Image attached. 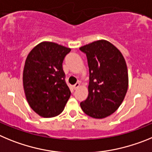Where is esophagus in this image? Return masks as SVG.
Wrapping results in <instances>:
<instances>
[{"mask_svg":"<svg viewBox=\"0 0 152 152\" xmlns=\"http://www.w3.org/2000/svg\"><path fill=\"white\" fill-rule=\"evenodd\" d=\"M79 86H80V84H79V83H76V84H75L74 86H73V88H74L75 90H76V89H77V88H79Z\"/></svg>","mask_w":152,"mask_h":152,"instance_id":"34e87169","label":"esophagus"}]
</instances>
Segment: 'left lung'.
I'll list each match as a JSON object with an SVG mask.
<instances>
[{
  "mask_svg": "<svg viewBox=\"0 0 152 152\" xmlns=\"http://www.w3.org/2000/svg\"><path fill=\"white\" fill-rule=\"evenodd\" d=\"M89 68L88 98L82 110L93 118L108 117L122 104L128 88V70L121 52L105 40L83 46Z\"/></svg>",
  "mask_w": 152,
  "mask_h": 152,
  "instance_id": "obj_1",
  "label": "left lung"
}]
</instances>
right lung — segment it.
I'll return each instance as SVG.
<instances>
[{
    "mask_svg": "<svg viewBox=\"0 0 152 152\" xmlns=\"http://www.w3.org/2000/svg\"><path fill=\"white\" fill-rule=\"evenodd\" d=\"M71 49L44 42L32 49L23 69V88L31 108L42 117H53L64 110L71 95L63 69Z\"/></svg>",
    "mask_w": 152,
    "mask_h": 152,
    "instance_id": "1",
    "label": "right lung"
}]
</instances>
